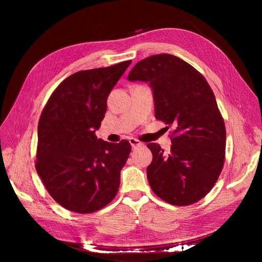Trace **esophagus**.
<instances>
[{"label": "esophagus", "instance_id": "obj_1", "mask_svg": "<svg viewBox=\"0 0 262 262\" xmlns=\"http://www.w3.org/2000/svg\"><path fill=\"white\" fill-rule=\"evenodd\" d=\"M129 142H130V144H131V146H132V148H136V147L142 145L141 142H140L139 140H137V139H134V138H130V139H129Z\"/></svg>", "mask_w": 262, "mask_h": 262}]
</instances>
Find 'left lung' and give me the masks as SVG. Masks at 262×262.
<instances>
[{
  "mask_svg": "<svg viewBox=\"0 0 262 262\" xmlns=\"http://www.w3.org/2000/svg\"><path fill=\"white\" fill-rule=\"evenodd\" d=\"M128 80L149 83L155 118L175 129L169 153L156 143L147 144L153 154L146 170L153 192L179 207L201 200L223 169L226 145L224 119L207 80L167 53L138 62Z\"/></svg>",
  "mask_w": 262,
  "mask_h": 262,
  "instance_id": "8db88e82",
  "label": "left lung"
}]
</instances>
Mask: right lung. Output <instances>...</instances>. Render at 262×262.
<instances>
[{"label":"right lung","mask_w":262,"mask_h":262,"mask_svg":"<svg viewBox=\"0 0 262 262\" xmlns=\"http://www.w3.org/2000/svg\"><path fill=\"white\" fill-rule=\"evenodd\" d=\"M131 60L85 70L54 90L38 123L36 170L63 208L93 213L114 200L131 145L97 139L107 98Z\"/></svg>","instance_id":"right-lung-1"}]
</instances>
